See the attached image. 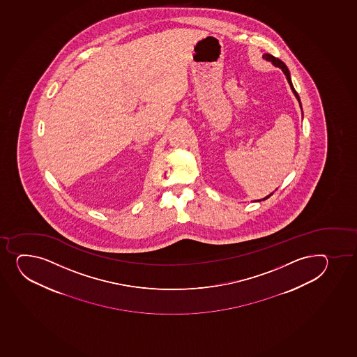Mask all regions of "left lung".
<instances>
[{
    "label": "left lung",
    "mask_w": 357,
    "mask_h": 357,
    "mask_svg": "<svg viewBox=\"0 0 357 357\" xmlns=\"http://www.w3.org/2000/svg\"><path fill=\"white\" fill-rule=\"evenodd\" d=\"M263 59H266V61L271 62V63L274 64L275 67L281 68L282 72L284 73L285 77H287V81H288V83H289L290 88H291V91H293L294 94H295V96H296L297 101L300 102L301 105L300 96H298V94H297L296 91L294 89L293 83H291V79H290V73L289 70H288L287 66H285V64L283 63V62H282L280 59L273 56V55H271V54H264V55H263ZM301 109H302V105H301ZM271 195H273V194H271ZM271 195L266 196V197L262 199L263 201H264V199H269ZM262 199H259V201H262Z\"/></svg>",
    "instance_id": "1"
}]
</instances>
